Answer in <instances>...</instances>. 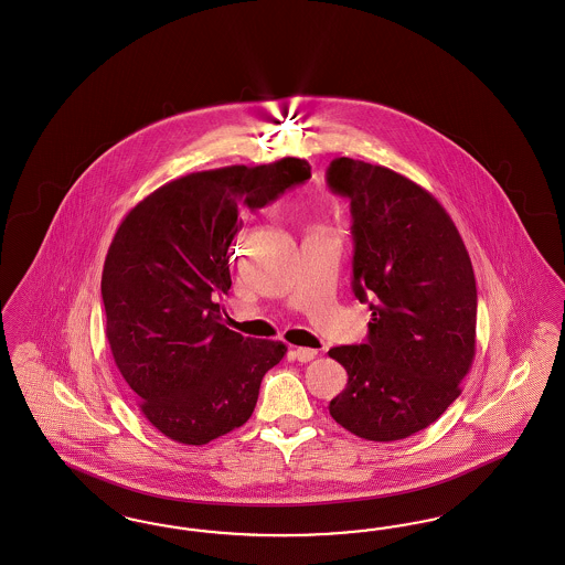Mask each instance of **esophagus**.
Instances as JSON below:
<instances>
[{"label": "esophagus", "mask_w": 565, "mask_h": 565, "mask_svg": "<svg viewBox=\"0 0 565 565\" xmlns=\"http://www.w3.org/2000/svg\"><path fill=\"white\" fill-rule=\"evenodd\" d=\"M317 350H312V348H294V356L299 361V363H310V361H315L317 359Z\"/></svg>", "instance_id": "esophagus-1"}]
</instances>
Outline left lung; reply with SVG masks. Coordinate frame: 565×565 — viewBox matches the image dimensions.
Instances as JSON below:
<instances>
[{
  "instance_id": "8db88e82",
  "label": "left lung",
  "mask_w": 565,
  "mask_h": 565,
  "mask_svg": "<svg viewBox=\"0 0 565 565\" xmlns=\"http://www.w3.org/2000/svg\"><path fill=\"white\" fill-rule=\"evenodd\" d=\"M329 188L350 200L352 291L371 310L367 342L338 345L348 384L331 417L367 441L407 439L460 396L477 345V285L441 202L380 164L338 158Z\"/></svg>"
}]
</instances>
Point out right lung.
I'll return each instance as SVG.
<instances>
[{
    "label": "right lung",
    "mask_w": 565,
    "mask_h": 565,
    "mask_svg": "<svg viewBox=\"0 0 565 565\" xmlns=\"http://www.w3.org/2000/svg\"><path fill=\"white\" fill-rule=\"evenodd\" d=\"M308 177L299 158L190 172L120 223L100 278L105 333L139 412L171 441L206 445L241 428L287 354L282 342L227 329L217 301L232 287L241 215Z\"/></svg>",
    "instance_id": "add662e5"
}]
</instances>
